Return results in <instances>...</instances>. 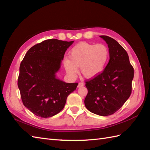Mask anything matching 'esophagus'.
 <instances>
[{
    "label": "esophagus",
    "instance_id": "1",
    "mask_svg": "<svg viewBox=\"0 0 150 150\" xmlns=\"http://www.w3.org/2000/svg\"><path fill=\"white\" fill-rule=\"evenodd\" d=\"M84 86V83H81V82L79 83L78 87H82V86Z\"/></svg>",
    "mask_w": 150,
    "mask_h": 150
}]
</instances>
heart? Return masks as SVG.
Masks as SVG:
<instances>
[{"label": "heart", "instance_id": "b5f03b06", "mask_svg": "<svg viewBox=\"0 0 150 150\" xmlns=\"http://www.w3.org/2000/svg\"><path fill=\"white\" fill-rule=\"evenodd\" d=\"M110 51L104 44L81 42L76 45L69 52V58L65 57L63 64L67 73L75 77L79 67L81 73L92 78L100 74L110 59Z\"/></svg>", "mask_w": 150, "mask_h": 150}]
</instances>
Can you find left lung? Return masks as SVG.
<instances>
[{
	"label": "left lung",
	"mask_w": 150,
	"mask_h": 150,
	"mask_svg": "<svg viewBox=\"0 0 150 150\" xmlns=\"http://www.w3.org/2000/svg\"><path fill=\"white\" fill-rule=\"evenodd\" d=\"M110 51V61L100 74L85 81L88 94L86 108L94 114L106 116L122 106L132 92L134 68L127 52L116 40L100 35Z\"/></svg>",
	"instance_id": "1"
}]
</instances>
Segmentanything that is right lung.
Returning <instances> with one entry per match:
<instances>
[{"mask_svg": "<svg viewBox=\"0 0 150 150\" xmlns=\"http://www.w3.org/2000/svg\"><path fill=\"white\" fill-rule=\"evenodd\" d=\"M74 41L47 39L29 49L19 67L17 85L24 105L34 115L47 118L64 108L78 83L56 78L67 49Z\"/></svg>", "mask_w": 150, "mask_h": 150, "instance_id": "right-lung-1", "label": "right lung"}]
</instances>
